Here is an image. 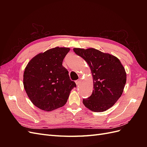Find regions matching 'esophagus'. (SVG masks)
<instances>
[{
    "mask_svg": "<svg viewBox=\"0 0 147 147\" xmlns=\"http://www.w3.org/2000/svg\"><path fill=\"white\" fill-rule=\"evenodd\" d=\"M80 83H81V80H78L75 81V83H76V84H77V86L80 85Z\"/></svg>",
    "mask_w": 147,
    "mask_h": 147,
    "instance_id": "1",
    "label": "esophagus"
}]
</instances>
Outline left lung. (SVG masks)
Wrapping results in <instances>:
<instances>
[{
	"mask_svg": "<svg viewBox=\"0 0 147 147\" xmlns=\"http://www.w3.org/2000/svg\"><path fill=\"white\" fill-rule=\"evenodd\" d=\"M90 67L94 90L91 96L83 100L86 108L92 112H104L117 102L123 94L126 73L121 62L113 55L90 48L73 49Z\"/></svg>",
	"mask_w": 147,
	"mask_h": 147,
	"instance_id": "left-lung-1",
	"label": "left lung"
}]
</instances>
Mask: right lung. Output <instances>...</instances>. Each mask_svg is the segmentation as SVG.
I'll use <instances>...</instances> for the list:
<instances>
[{
  "instance_id": "obj_1",
  "label": "right lung",
  "mask_w": 147,
  "mask_h": 147,
  "mask_svg": "<svg viewBox=\"0 0 147 147\" xmlns=\"http://www.w3.org/2000/svg\"><path fill=\"white\" fill-rule=\"evenodd\" d=\"M69 48L55 47L34 56L23 75L24 90L30 101L47 112L64 106L76 84L63 66Z\"/></svg>"
}]
</instances>
